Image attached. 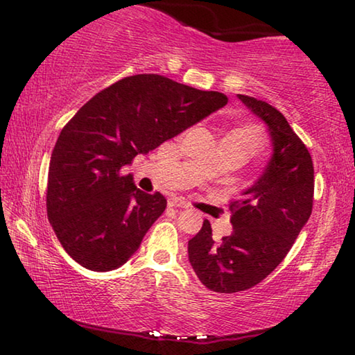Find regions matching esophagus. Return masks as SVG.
I'll return each mask as SVG.
<instances>
[{"label": "esophagus", "mask_w": 355, "mask_h": 355, "mask_svg": "<svg viewBox=\"0 0 355 355\" xmlns=\"http://www.w3.org/2000/svg\"><path fill=\"white\" fill-rule=\"evenodd\" d=\"M169 207H172V208H188L189 203L186 202L184 199H182V197H171Z\"/></svg>", "instance_id": "obj_1"}]
</instances>
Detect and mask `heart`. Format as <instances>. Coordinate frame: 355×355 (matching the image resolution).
Here are the masks:
<instances>
[{
  "mask_svg": "<svg viewBox=\"0 0 355 355\" xmlns=\"http://www.w3.org/2000/svg\"><path fill=\"white\" fill-rule=\"evenodd\" d=\"M224 139L233 141L249 150V153H254L264 146V137L261 130L257 125H244V127L228 131Z\"/></svg>",
  "mask_w": 355,
  "mask_h": 355,
  "instance_id": "1",
  "label": "heart"
}]
</instances>
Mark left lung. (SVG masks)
I'll return each mask as SVG.
<instances>
[{
    "label": "left lung",
    "mask_w": 355,
    "mask_h": 355,
    "mask_svg": "<svg viewBox=\"0 0 355 355\" xmlns=\"http://www.w3.org/2000/svg\"><path fill=\"white\" fill-rule=\"evenodd\" d=\"M266 123L272 156L257 182L230 203L233 232L214 241L209 220L188 241L189 263L208 290L238 293L268 277L293 248L313 207L315 171L305 144L284 114L238 94Z\"/></svg>",
    "instance_id": "left-lung-1"
}]
</instances>
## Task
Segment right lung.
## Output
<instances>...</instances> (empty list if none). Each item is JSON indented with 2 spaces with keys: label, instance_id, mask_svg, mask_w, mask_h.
<instances>
[{
  "label": "right lung",
  "instance_id": "add662e5",
  "mask_svg": "<svg viewBox=\"0 0 355 355\" xmlns=\"http://www.w3.org/2000/svg\"><path fill=\"white\" fill-rule=\"evenodd\" d=\"M227 101L220 92L142 73L81 106L59 135L48 171V220L64 250L97 272L127 263L167 202L159 192L137 189L120 169Z\"/></svg>",
  "mask_w": 355,
  "mask_h": 355
}]
</instances>
